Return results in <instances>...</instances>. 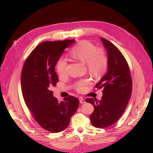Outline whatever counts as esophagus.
I'll return each instance as SVG.
<instances>
[{
  "mask_svg": "<svg viewBox=\"0 0 153 153\" xmlns=\"http://www.w3.org/2000/svg\"><path fill=\"white\" fill-rule=\"evenodd\" d=\"M79 102L80 103H84L85 102V100L84 99H83L82 97H80L79 98Z\"/></svg>",
  "mask_w": 153,
  "mask_h": 153,
  "instance_id": "34e87169",
  "label": "esophagus"
}]
</instances>
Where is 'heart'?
I'll use <instances>...</instances> for the list:
<instances>
[{
    "instance_id": "heart-1",
    "label": "heart",
    "mask_w": 153,
    "mask_h": 153,
    "mask_svg": "<svg viewBox=\"0 0 153 153\" xmlns=\"http://www.w3.org/2000/svg\"><path fill=\"white\" fill-rule=\"evenodd\" d=\"M70 56L80 62H84L88 72L95 78L100 77L106 71L108 58L103 49L96 48L95 45L88 40H82L77 43L70 52ZM67 62L60 59L57 64V71L59 75L63 76L67 73ZM90 82L88 79L79 82L76 88L82 91L86 85Z\"/></svg>"
}]
</instances>
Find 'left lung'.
Listing matches in <instances>:
<instances>
[{"instance_id": "left-lung-1", "label": "left lung", "mask_w": 153, "mask_h": 153, "mask_svg": "<svg viewBox=\"0 0 153 153\" xmlns=\"http://www.w3.org/2000/svg\"><path fill=\"white\" fill-rule=\"evenodd\" d=\"M108 55L107 73L95 87L103 88L100 100L86 99L94 111L90 116L91 124L96 128H106L116 122L122 115L132 93V79L126 60L113 43L100 39Z\"/></svg>"}]
</instances>
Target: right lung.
I'll return each mask as SVG.
<instances>
[{
	"mask_svg": "<svg viewBox=\"0 0 153 153\" xmlns=\"http://www.w3.org/2000/svg\"><path fill=\"white\" fill-rule=\"evenodd\" d=\"M74 39L44 42L26 59L22 71V92L25 102L37 122L45 129L59 133L66 128L79 105L70 96L59 102L50 90L59 81L56 65Z\"/></svg>",
	"mask_w": 153,
	"mask_h": 153,
	"instance_id": "right-lung-1",
	"label": "right lung"
}]
</instances>
